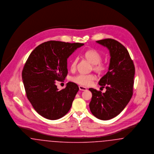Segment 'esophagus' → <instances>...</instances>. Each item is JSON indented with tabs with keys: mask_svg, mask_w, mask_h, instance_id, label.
Listing matches in <instances>:
<instances>
[{
	"mask_svg": "<svg viewBox=\"0 0 154 154\" xmlns=\"http://www.w3.org/2000/svg\"><path fill=\"white\" fill-rule=\"evenodd\" d=\"M79 89H80V91H86V90H87V88H85V87H83V86H82V85H80V86H79Z\"/></svg>",
	"mask_w": 154,
	"mask_h": 154,
	"instance_id": "1",
	"label": "esophagus"
}]
</instances>
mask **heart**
I'll return each instance as SVG.
<instances>
[{
  "mask_svg": "<svg viewBox=\"0 0 154 154\" xmlns=\"http://www.w3.org/2000/svg\"><path fill=\"white\" fill-rule=\"evenodd\" d=\"M83 56L92 64L93 69L98 73H102L106 70V66L101 62L102 60V55L94 49H89L83 53ZM78 62L77 58H74L70 64L71 70H74ZM95 79V76L93 74H79L72 78V80L76 84L83 86H88L91 85L93 81Z\"/></svg>",
  "mask_w": 154,
  "mask_h": 154,
  "instance_id": "1",
  "label": "heart"
}]
</instances>
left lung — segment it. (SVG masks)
<instances>
[{
    "instance_id": "left-lung-1",
    "label": "left lung",
    "mask_w": 154,
    "mask_h": 154,
    "mask_svg": "<svg viewBox=\"0 0 154 154\" xmlns=\"http://www.w3.org/2000/svg\"><path fill=\"white\" fill-rule=\"evenodd\" d=\"M96 42L109 50L110 63L108 72L99 81L106 91L89 89L92 94L89 109L97 118L109 120L119 114L131 99L135 69L127 49L119 42L111 38Z\"/></svg>"
}]
</instances>
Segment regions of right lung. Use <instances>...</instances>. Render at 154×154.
<instances>
[{"instance_id":"obj_1","label":"right lung","mask_w":154,"mask_h":154,"mask_svg":"<svg viewBox=\"0 0 154 154\" xmlns=\"http://www.w3.org/2000/svg\"><path fill=\"white\" fill-rule=\"evenodd\" d=\"M84 44L49 41L38 45L31 52L22 70V79L26 96L37 112L50 120L65 116L79 90L72 82L59 90L56 81L67 74V59Z\"/></svg>"}]
</instances>
